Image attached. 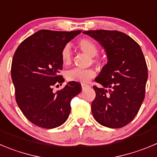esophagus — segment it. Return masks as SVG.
<instances>
[{
  "label": "esophagus",
  "instance_id": "1",
  "mask_svg": "<svg viewBox=\"0 0 157 157\" xmlns=\"http://www.w3.org/2000/svg\"><path fill=\"white\" fill-rule=\"evenodd\" d=\"M89 87H90V85H87V84H82V90H86V89L89 88Z\"/></svg>",
  "mask_w": 157,
  "mask_h": 157
}]
</instances>
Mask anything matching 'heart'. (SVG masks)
<instances>
[{"label": "heart", "mask_w": 157, "mask_h": 157, "mask_svg": "<svg viewBox=\"0 0 157 157\" xmlns=\"http://www.w3.org/2000/svg\"><path fill=\"white\" fill-rule=\"evenodd\" d=\"M78 47L83 53L92 57L93 64H100L101 60L99 57H95L98 54L99 48L96 43L89 38H82L78 40ZM61 59L63 64L69 66L72 62V54L71 47L69 45H65L61 51ZM96 75V72L93 69L82 70L78 68L71 69L66 73V78L68 81L86 83Z\"/></svg>", "instance_id": "b5f03b06"}]
</instances>
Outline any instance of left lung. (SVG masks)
I'll return each instance as SVG.
<instances>
[{
	"label": "left lung",
	"mask_w": 157,
	"mask_h": 157,
	"mask_svg": "<svg viewBox=\"0 0 157 157\" xmlns=\"http://www.w3.org/2000/svg\"><path fill=\"white\" fill-rule=\"evenodd\" d=\"M83 33L101 44L108 62L93 86L92 112L105 127L119 128L135 118L145 98L148 67L141 47L129 36L116 30H90Z\"/></svg>",
	"instance_id": "obj_1"
}]
</instances>
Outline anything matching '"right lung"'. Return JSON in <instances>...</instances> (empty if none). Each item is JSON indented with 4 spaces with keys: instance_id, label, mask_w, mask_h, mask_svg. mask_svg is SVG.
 <instances>
[{
    "instance_id": "1",
    "label": "right lung",
    "mask_w": 157,
    "mask_h": 157,
    "mask_svg": "<svg viewBox=\"0 0 157 157\" xmlns=\"http://www.w3.org/2000/svg\"><path fill=\"white\" fill-rule=\"evenodd\" d=\"M81 32L40 30L15 50L11 68L15 100L35 125L50 129L63 124L71 111V100L82 91L77 82H69L62 90L53 91L54 86L64 81L60 75L61 50Z\"/></svg>"
}]
</instances>
